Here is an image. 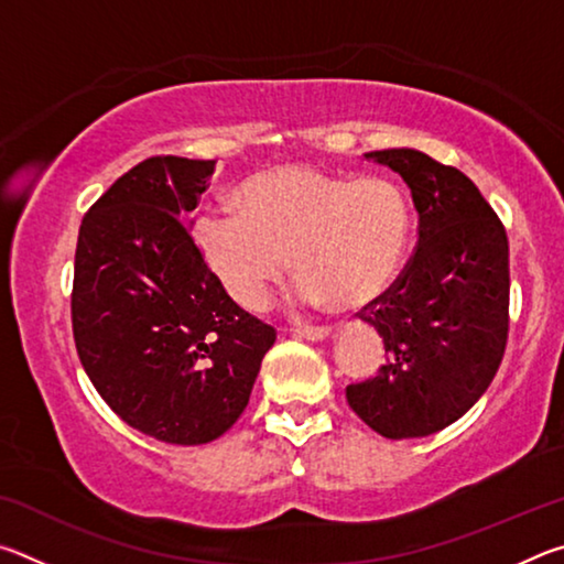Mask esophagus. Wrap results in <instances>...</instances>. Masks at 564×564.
Returning <instances> with one entry per match:
<instances>
[{
  "mask_svg": "<svg viewBox=\"0 0 564 564\" xmlns=\"http://www.w3.org/2000/svg\"><path fill=\"white\" fill-rule=\"evenodd\" d=\"M295 333H299V336L305 338V340H326L330 336V328H326V326H299V328H295Z\"/></svg>",
  "mask_w": 564,
  "mask_h": 564,
  "instance_id": "34e87169",
  "label": "esophagus"
}]
</instances>
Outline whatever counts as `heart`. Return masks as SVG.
<instances>
[{
  "instance_id": "obj_1",
  "label": "heart",
  "mask_w": 564,
  "mask_h": 564,
  "mask_svg": "<svg viewBox=\"0 0 564 564\" xmlns=\"http://www.w3.org/2000/svg\"><path fill=\"white\" fill-rule=\"evenodd\" d=\"M236 206L204 212L194 238L224 289L251 311L263 308L291 261L301 271L295 299L346 308L386 293L403 263L410 208L386 176L275 166L243 181Z\"/></svg>"
}]
</instances>
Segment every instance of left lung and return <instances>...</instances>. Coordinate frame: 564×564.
<instances>
[{"mask_svg":"<svg viewBox=\"0 0 564 564\" xmlns=\"http://www.w3.org/2000/svg\"><path fill=\"white\" fill-rule=\"evenodd\" d=\"M366 159L408 184L417 248L395 283L358 313L383 338L386 366L348 386L346 398L383 437H425L463 417L498 373L508 343V234L455 166L417 149Z\"/></svg>","mask_w":564,"mask_h":564,"instance_id":"8db88e82","label":"left lung"}]
</instances>
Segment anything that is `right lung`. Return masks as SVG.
Returning a JSON list of instances; mask_svg holds the SVG:
<instances>
[{
	"label": "right lung",
	"mask_w": 564,
	"mask_h": 564,
	"mask_svg": "<svg viewBox=\"0 0 564 564\" xmlns=\"http://www.w3.org/2000/svg\"><path fill=\"white\" fill-rule=\"evenodd\" d=\"M216 161L151 156L79 228L72 326L94 388L171 445L221 437L248 405L275 330L238 308L184 224Z\"/></svg>",
	"instance_id": "1"
}]
</instances>
